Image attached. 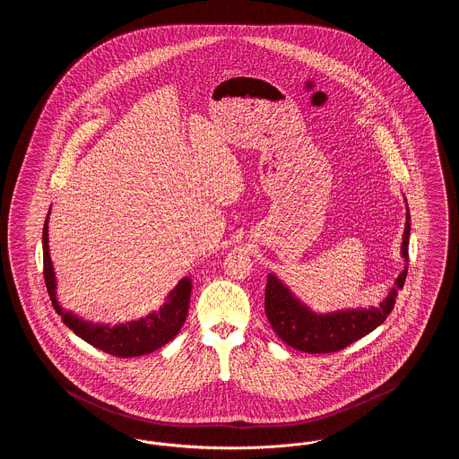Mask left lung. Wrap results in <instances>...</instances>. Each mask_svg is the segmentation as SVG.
Returning <instances> with one entry per match:
<instances>
[{
  "mask_svg": "<svg viewBox=\"0 0 459 459\" xmlns=\"http://www.w3.org/2000/svg\"><path fill=\"white\" fill-rule=\"evenodd\" d=\"M410 210L403 234L401 255L404 270L395 279L389 296L378 306L342 309L335 313H315L303 305L273 273L268 275L264 289V313L273 332L287 346L303 352H335L344 350L354 341L365 337L371 330L382 325L393 311L397 290L403 289L408 275V246H410Z\"/></svg>",
  "mask_w": 459,
  "mask_h": 459,
  "instance_id": "obj_1",
  "label": "left lung"
}]
</instances>
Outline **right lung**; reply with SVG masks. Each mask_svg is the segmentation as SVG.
I'll return each instance as SVG.
<instances>
[{
    "label": "right lung",
    "instance_id": "obj_1",
    "mask_svg": "<svg viewBox=\"0 0 459 459\" xmlns=\"http://www.w3.org/2000/svg\"><path fill=\"white\" fill-rule=\"evenodd\" d=\"M43 263L44 282L49 294V299L53 303L55 311L62 316L64 324L70 330H74L75 335L84 339L88 344L105 351L117 358H135L143 354H150L153 351L170 342L178 330L184 325L189 299H191V279L184 277L174 290L167 296L165 305L160 307V311H153L146 318L120 324L115 327L109 325H96L91 322H84L79 316L65 311L58 299H56V279L53 272V264L49 258L48 249V217L44 220L43 227Z\"/></svg>",
    "mask_w": 459,
    "mask_h": 459
}]
</instances>
